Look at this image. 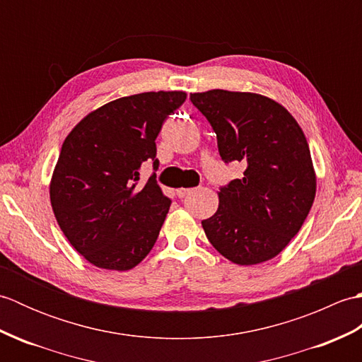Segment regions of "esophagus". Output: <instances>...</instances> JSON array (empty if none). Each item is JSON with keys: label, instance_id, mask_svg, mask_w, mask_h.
Wrapping results in <instances>:
<instances>
[{"label": "esophagus", "instance_id": "obj_1", "mask_svg": "<svg viewBox=\"0 0 362 362\" xmlns=\"http://www.w3.org/2000/svg\"><path fill=\"white\" fill-rule=\"evenodd\" d=\"M189 193H193V188H179V189H177V196H179L180 199L188 196Z\"/></svg>", "mask_w": 362, "mask_h": 362}]
</instances>
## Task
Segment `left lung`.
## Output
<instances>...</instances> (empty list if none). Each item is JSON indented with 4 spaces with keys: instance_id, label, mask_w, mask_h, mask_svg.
<instances>
[{
    "instance_id": "1",
    "label": "left lung",
    "mask_w": 362,
    "mask_h": 362,
    "mask_svg": "<svg viewBox=\"0 0 362 362\" xmlns=\"http://www.w3.org/2000/svg\"><path fill=\"white\" fill-rule=\"evenodd\" d=\"M218 136L222 160L247 165L243 179L218 191L219 206L202 221L222 257L240 266L264 263L286 247L316 197V171L303 130L274 99L249 91L191 93Z\"/></svg>"
}]
</instances>
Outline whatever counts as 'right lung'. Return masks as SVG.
<instances>
[{"label":"right lung","mask_w":362,"mask_h":362,"mask_svg":"<svg viewBox=\"0 0 362 362\" xmlns=\"http://www.w3.org/2000/svg\"><path fill=\"white\" fill-rule=\"evenodd\" d=\"M185 91H148L107 103L82 118L62 144L49 183L54 216L88 263L129 271L156 244L171 201L140 168L156 158V138Z\"/></svg>","instance_id":"add662e5"}]
</instances>
